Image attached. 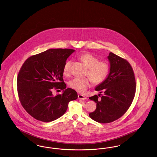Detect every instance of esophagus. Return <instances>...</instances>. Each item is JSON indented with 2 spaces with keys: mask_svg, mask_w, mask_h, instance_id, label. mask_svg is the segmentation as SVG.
<instances>
[{
  "mask_svg": "<svg viewBox=\"0 0 157 157\" xmlns=\"http://www.w3.org/2000/svg\"><path fill=\"white\" fill-rule=\"evenodd\" d=\"M78 97V99L80 100H85L86 99V98L85 96H83V94H79Z\"/></svg>",
  "mask_w": 157,
  "mask_h": 157,
  "instance_id": "34e87169",
  "label": "esophagus"
}]
</instances>
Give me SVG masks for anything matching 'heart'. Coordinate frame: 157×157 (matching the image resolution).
Listing matches in <instances>:
<instances>
[{
  "label": "heart",
  "mask_w": 157,
  "mask_h": 157,
  "mask_svg": "<svg viewBox=\"0 0 157 157\" xmlns=\"http://www.w3.org/2000/svg\"><path fill=\"white\" fill-rule=\"evenodd\" d=\"M79 58L88 67L87 75L94 83H101L106 79L109 72V66L107 63L99 61L97 57L88 52L82 54ZM72 64V61L71 59L67 60L64 63L63 72L65 75H69ZM69 85L79 92H84L91 86V80L89 78L76 77L69 81Z\"/></svg>",
  "instance_id": "b5f03b06"
}]
</instances>
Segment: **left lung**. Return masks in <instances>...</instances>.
<instances>
[{
  "label": "left lung",
  "mask_w": 157,
  "mask_h": 157,
  "mask_svg": "<svg viewBox=\"0 0 157 157\" xmlns=\"http://www.w3.org/2000/svg\"><path fill=\"white\" fill-rule=\"evenodd\" d=\"M107 59L109 72L95 88V90L103 92V95L101 99L97 95L89 98L96 102V109L89 115L101 123H109L121 117L130 106L136 93V79L130 64L112 52L109 53Z\"/></svg>",
  "instance_id": "left-lung-1"
}]
</instances>
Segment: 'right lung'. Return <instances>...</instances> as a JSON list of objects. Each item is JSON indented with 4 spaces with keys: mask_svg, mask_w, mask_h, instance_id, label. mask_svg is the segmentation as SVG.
Listing matches in <instances>:
<instances>
[{
    "mask_svg": "<svg viewBox=\"0 0 157 157\" xmlns=\"http://www.w3.org/2000/svg\"><path fill=\"white\" fill-rule=\"evenodd\" d=\"M72 49H50L29 57L20 70L17 79L19 99L25 111L34 119L50 122L66 112L70 101L78 98L75 90L63 80V67ZM56 87L63 94L54 96Z\"/></svg>",
    "mask_w": 157,
    "mask_h": 157,
    "instance_id": "1",
    "label": "right lung"
}]
</instances>
